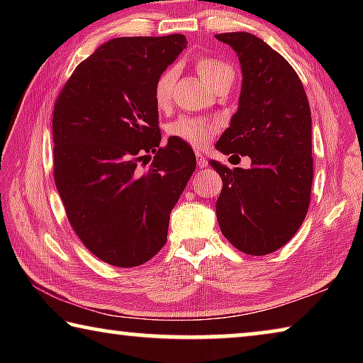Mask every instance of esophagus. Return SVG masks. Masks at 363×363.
Returning <instances> with one entry per match:
<instances>
[{
  "instance_id": "esophagus-1",
  "label": "esophagus",
  "mask_w": 363,
  "mask_h": 363,
  "mask_svg": "<svg viewBox=\"0 0 363 363\" xmlns=\"http://www.w3.org/2000/svg\"><path fill=\"white\" fill-rule=\"evenodd\" d=\"M196 163H199L200 168H206L208 167V160L201 152H196Z\"/></svg>"
}]
</instances>
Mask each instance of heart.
<instances>
[{
	"label": "heart",
	"instance_id": "b5f03b06",
	"mask_svg": "<svg viewBox=\"0 0 363 363\" xmlns=\"http://www.w3.org/2000/svg\"><path fill=\"white\" fill-rule=\"evenodd\" d=\"M195 69L199 72L200 78L203 79V83L211 89L227 73H233L229 65L214 57H200L195 62ZM176 78V67H168L167 70H163L157 77L155 84H153V101H155L160 110H164L171 106ZM167 133L171 138L179 139L184 144L194 147V149H201L214 136L216 128H214L213 123L199 118V116H181V118L169 123L167 126Z\"/></svg>",
	"mask_w": 363,
	"mask_h": 363
}]
</instances>
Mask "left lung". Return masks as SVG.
I'll return each instance as SVG.
<instances>
[{
    "instance_id": "obj_1",
    "label": "left lung",
    "mask_w": 363,
    "mask_h": 363,
    "mask_svg": "<svg viewBox=\"0 0 363 363\" xmlns=\"http://www.w3.org/2000/svg\"><path fill=\"white\" fill-rule=\"evenodd\" d=\"M216 40L237 52L243 75L238 108L216 149L251 158L248 169L210 162L223 179L216 216L233 247L264 256L291 240L309 208L311 108L298 73L267 43L247 32Z\"/></svg>"
}]
</instances>
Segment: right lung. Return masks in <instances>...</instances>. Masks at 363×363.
Instances as JSON below:
<instances>
[{
	"label": "right lung",
	"instance_id": "add662e5",
	"mask_svg": "<svg viewBox=\"0 0 363 363\" xmlns=\"http://www.w3.org/2000/svg\"><path fill=\"white\" fill-rule=\"evenodd\" d=\"M186 46L179 33L104 43L54 106V181L67 218L84 247L116 267L140 266L163 248L196 167L182 140L160 145L153 101L157 77Z\"/></svg>",
	"mask_w": 363,
	"mask_h": 363
}]
</instances>
